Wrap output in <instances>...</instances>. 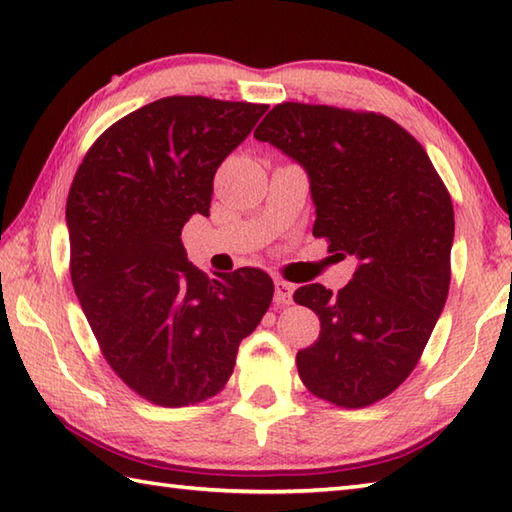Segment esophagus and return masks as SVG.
<instances>
[{
  "label": "esophagus",
  "instance_id": "34e87169",
  "mask_svg": "<svg viewBox=\"0 0 512 512\" xmlns=\"http://www.w3.org/2000/svg\"><path fill=\"white\" fill-rule=\"evenodd\" d=\"M292 284L284 279H275V303L277 306H290L292 303Z\"/></svg>",
  "mask_w": 512,
  "mask_h": 512
}]
</instances>
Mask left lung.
Masks as SVG:
<instances>
[{
    "label": "left lung",
    "mask_w": 512,
    "mask_h": 512,
    "mask_svg": "<svg viewBox=\"0 0 512 512\" xmlns=\"http://www.w3.org/2000/svg\"><path fill=\"white\" fill-rule=\"evenodd\" d=\"M255 138L310 176L312 235L358 268L336 295L295 290L317 312L319 339L297 354L310 394L343 409L387 398L416 369L451 284L453 202L427 151L389 116L279 103Z\"/></svg>",
    "instance_id": "8db88e82"
}]
</instances>
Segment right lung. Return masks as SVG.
I'll return each instance as SVG.
<instances>
[{"label": "right lung", "mask_w": 512, "mask_h": 512, "mask_svg": "<svg viewBox=\"0 0 512 512\" xmlns=\"http://www.w3.org/2000/svg\"><path fill=\"white\" fill-rule=\"evenodd\" d=\"M268 110L167 96L94 140L65 204L70 277L112 372L151 405L220 394L237 347L273 301V279L237 268L209 279L187 262L182 226L209 215L213 178Z\"/></svg>", "instance_id": "1"}]
</instances>
